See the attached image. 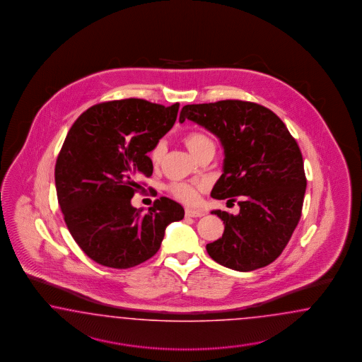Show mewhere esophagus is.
<instances>
[{"mask_svg":"<svg viewBox=\"0 0 362 362\" xmlns=\"http://www.w3.org/2000/svg\"><path fill=\"white\" fill-rule=\"evenodd\" d=\"M186 216L187 218H202L204 216V212L202 209H187Z\"/></svg>","mask_w":362,"mask_h":362,"instance_id":"34e87169","label":"esophagus"}]
</instances>
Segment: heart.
Instances as JSON below:
<instances>
[{"instance_id": "b5f03b06", "label": "heart", "mask_w": 362, "mask_h": 362, "mask_svg": "<svg viewBox=\"0 0 362 362\" xmlns=\"http://www.w3.org/2000/svg\"><path fill=\"white\" fill-rule=\"evenodd\" d=\"M186 143L188 150L194 153L195 156H199L200 153L206 150H215V143L209 138L207 134L200 132H187L183 138ZM165 143L159 142L155 144L151 153H150V159L153 165H159L163 155H165ZM170 191L174 197L186 202V203H192L197 200V188L187 183H173L170 185Z\"/></svg>"}]
</instances>
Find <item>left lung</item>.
Returning <instances> with one entry per match:
<instances>
[{"mask_svg":"<svg viewBox=\"0 0 362 362\" xmlns=\"http://www.w3.org/2000/svg\"><path fill=\"white\" fill-rule=\"evenodd\" d=\"M186 119L216 135L224 148L223 174L211 197H239L238 215L211 212L223 220L224 232L207 244L209 256L240 272L272 263L297 227L307 188L295 138L274 111L245 100L186 105L179 122Z\"/></svg>","mask_w":362,"mask_h":362,"instance_id":"8db88e82","label":"left lung"}]
</instances>
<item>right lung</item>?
I'll return each instance as SVG.
<instances>
[{
    "label": "right lung",
    "instance_id": "right-lung-1",
    "mask_svg": "<svg viewBox=\"0 0 362 362\" xmlns=\"http://www.w3.org/2000/svg\"><path fill=\"white\" fill-rule=\"evenodd\" d=\"M177 110L179 103L111 100L86 110L67 132L55 163L57 197L73 239L95 263L126 269L148 260L167 226L185 218L168 197L146 215L132 206L138 179L153 175L147 153L171 130Z\"/></svg>",
    "mask_w": 362,
    "mask_h": 362
}]
</instances>
